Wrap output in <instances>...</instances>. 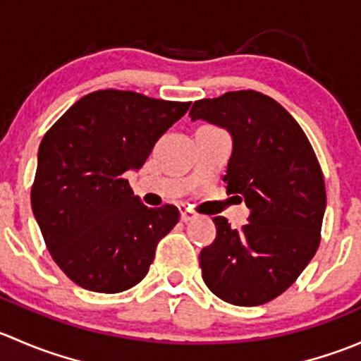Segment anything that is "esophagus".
Listing matches in <instances>:
<instances>
[{
    "mask_svg": "<svg viewBox=\"0 0 361 361\" xmlns=\"http://www.w3.org/2000/svg\"><path fill=\"white\" fill-rule=\"evenodd\" d=\"M180 214H181V221H185V224H187V221H190V220H194V218H195L194 211H190L188 207H185V206L180 207Z\"/></svg>",
    "mask_w": 361,
    "mask_h": 361,
    "instance_id": "obj_1",
    "label": "esophagus"
}]
</instances>
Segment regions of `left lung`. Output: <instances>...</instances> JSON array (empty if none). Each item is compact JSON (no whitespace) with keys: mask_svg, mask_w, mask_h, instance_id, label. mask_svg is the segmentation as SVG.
I'll use <instances>...</instances> for the list:
<instances>
[{"mask_svg":"<svg viewBox=\"0 0 361 361\" xmlns=\"http://www.w3.org/2000/svg\"><path fill=\"white\" fill-rule=\"evenodd\" d=\"M190 116L231 133L224 181L250 207L241 231L213 218L216 238L199 255L204 283L228 304L271 302L293 285L322 239L326 192L314 150L297 120L257 90L195 101Z\"/></svg>","mask_w":361,"mask_h":361,"instance_id":"8db88e82","label":"left lung"}]
</instances>
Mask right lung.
<instances>
[{
  "label": "right lung",
  "instance_id": "1",
  "mask_svg": "<svg viewBox=\"0 0 361 361\" xmlns=\"http://www.w3.org/2000/svg\"><path fill=\"white\" fill-rule=\"evenodd\" d=\"M188 108L133 90H96L47 130L31 206L54 262L73 283L118 293L147 276L180 211L173 204L145 206L126 173L143 166Z\"/></svg>",
  "mask_w": 361,
  "mask_h": 361
}]
</instances>
